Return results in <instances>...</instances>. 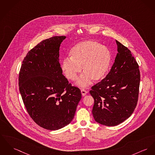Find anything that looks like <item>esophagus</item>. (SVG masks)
Returning <instances> with one entry per match:
<instances>
[{
  "instance_id": "obj_1",
  "label": "esophagus",
  "mask_w": 155,
  "mask_h": 155,
  "mask_svg": "<svg viewBox=\"0 0 155 155\" xmlns=\"http://www.w3.org/2000/svg\"><path fill=\"white\" fill-rule=\"evenodd\" d=\"M87 92L86 91H85L84 89H82L81 90V93H82V95L83 96H84L87 94Z\"/></svg>"
}]
</instances>
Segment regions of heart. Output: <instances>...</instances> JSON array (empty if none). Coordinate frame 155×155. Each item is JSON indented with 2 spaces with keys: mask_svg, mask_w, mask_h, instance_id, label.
<instances>
[{
  "mask_svg": "<svg viewBox=\"0 0 155 155\" xmlns=\"http://www.w3.org/2000/svg\"><path fill=\"white\" fill-rule=\"evenodd\" d=\"M70 58H65L61 68L65 77L74 81L82 71V74L77 82L81 87H86L93 79L97 82L103 79L110 65L112 54L109 49L101 43L86 40L76 44L69 53Z\"/></svg>",
  "mask_w": 155,
  "mask_h": 155,
  "instance_id": "1",
  "label": "heart"
}]
</instances>
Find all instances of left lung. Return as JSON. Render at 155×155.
Instances as JSON below:
<instances>
[{
  "instance_id": "left-lung-1",
  "label": "left lung",
  "mask_w": 155,
  "mask_h": 155,
  "mask_svg": "<svg viewBox=\"0 0 155 155\" xmlns=\"http://www.w3.org/2000/svg\"><path fill=\"white\" fill-rule=\"evenodd\" d=\"M117 54L109 73L92 87V114L99 124L114 126L133 114L137 105L140 80L139 65L131 52L116 40Z\"/></svg>"
}]
</instances>
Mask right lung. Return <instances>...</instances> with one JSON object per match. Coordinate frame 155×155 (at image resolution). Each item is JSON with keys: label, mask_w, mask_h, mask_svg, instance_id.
Listing matches in <instances>:
<instances>
[{"label": "right lung", "mask_w": 155, "mask_h": 155, "mask_svg": "<svg viewBox=\"0 0 155 155\" xmlns=\"http://www.w3.org/2000/svg\"><path fill=\"white\" fill-rule=\"evenodd\" d=\"M66 36L43 40L28 53L19 74L23 103L33 121L41 127L56 130L70 124L82 98L62 74L59 48Z\"/></svg>", "instance_id": "obj_1"}]
</instances>
